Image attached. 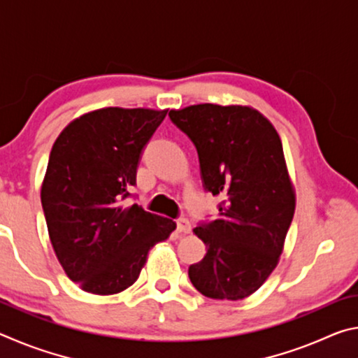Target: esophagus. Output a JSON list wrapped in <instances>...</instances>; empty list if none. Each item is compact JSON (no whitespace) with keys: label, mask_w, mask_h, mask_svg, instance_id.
<instances>
[{"label":"esophagus","mask_w":358,"mask_h":358,"mask_svg":"<svg viewBox=\"0 0 358 358\" xmlns=\"http://www.w3.org/2000/svg\"><path fill=\"white\" fill-rule=\"evenodd\" d=\"M177 230L178 232H183V234H189L191 232V222L186 220V217H180L177 220Z\"/></svg>","instance_id":"obj_1"}]
</instances>
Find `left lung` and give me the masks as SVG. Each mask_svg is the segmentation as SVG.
I'll use <instances>...</instances> for the list:
<instances>
[{
  "instance_id": "8db88e82",
  "label": "left lung",
  "mask_w": 358,
  "mask_h": 358,
  "mask_svg": "<svg viewBox=\"0 0 358 358\" xmlns=\"http://www.w3.org/2000/svg\"><path fill=\"white\" fill-rule=\"evenodd\" d=\"M169 117L196 145L205 189L224 199L217 220L194 229L207 254L187 275L208 299H246L278 265L295 211L281 138L248 106L197 104Z\"/></svg>"
}]
</instances>
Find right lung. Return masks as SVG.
Instances as JSON below:
<instances>
[{"mask_svg": "<svg viewBox=\"0 0 358 358\" xmlns=\"http://www.w3.org/2000/svg\"><path fill=\"white\" fill-rule=\"evenodd\" d=\"M167 110L107 107L82 115L53 143L41 187L53 251L85 292L112 295L137 281L148 251L177 224L124 207L142 150Z\"/></svg>", "mask_w": 358, "mask_h": 358, "instance_id": "1", "label": "right lung"}]
</instances>
